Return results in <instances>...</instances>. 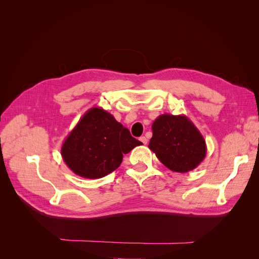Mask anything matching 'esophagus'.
<instances>
[{
    "label": "esophagus",
    "mask_w": 259,
    "mask_h": 259,
    "mask_svg": "<svg viewBox=\"0 0 259 259\" xmlns=\"http://www.w3.org/2000/svg\"><path fill=\"white\" fill-rule=\"evenodd\" d=\"M139 140H140V142H142L144 145H147L148 139H147L145 136H142V137H140V138H139Z\"/></svg>",
    "instance_id": "1"
}]
</instances>
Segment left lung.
Listing matches in <instances>:
<instances>
[{"label":"left lung","mask_w":259,"mask_h":259,"mask_svg":"<svg viewBox=\"0 0 259 259\" xmlns=\"http://www.w3.org/2000/svg\"><path fill=\"white\" fill-rule=\"evenodd\" d=\"M149 148L163 165L177 173L198 167L206 155L205 139L184 114L165 113L156 117Z\"/></svg>","instance_id":"obj_1"}]
</instances>
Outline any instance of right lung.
<instances>
[{"instance_id": "right-lung-1", "label": "right lung", "mask_w": 259, "mask_h": 259, "mask_svg": "<svg viewBox=\"0 0 259 259\" xmlns=\"http://www.w3.org/2000/svg\"><path fill=\"white\" fill-rule=\"evenodd\" d=\"M143 143L103 108L94 107L70 132L61 147V156L74 174L98 179L120 166L123 154Z\"/></svg>"}]
</instances>
